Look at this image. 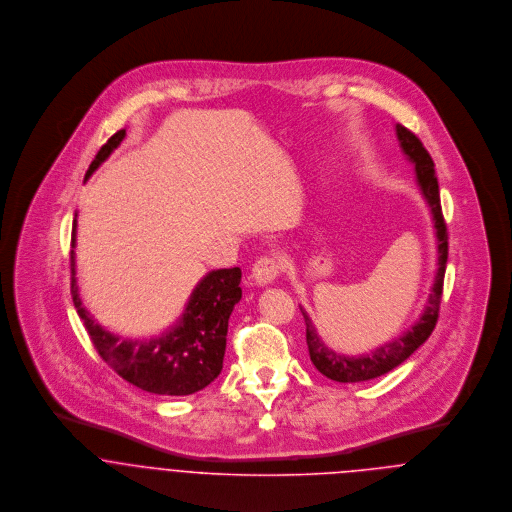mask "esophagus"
<instances>
[{"instance_id":"1","label":"esophagus","mask_w":512,"mask_h":512,"mask_svg":"<svg viewBox=\"0 0 512 512\" xmlns=\"http://www.w3.org/2000/svg\"><path fill=\"white\" fill-rule=\"evenodd\" d=\"M280 276V262L274 256H262L252 266V278L258 286H268Z\"/></svg>"}]
</instances>
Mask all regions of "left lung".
Returning a JSON list of instances; mask_svg holds the SVG:
<instances>
[{
	"label": "left lung",
	"instance_id": "left-lung-1",
	"mask_svg": "<svg viewBox=\"0 0 512 512\" xmlns=\"http://www.w3.org/2000/svg\"><path fill=\"white\" fill-rule=\"evenodd\" d=\"M396 136L402 151L406 157L416 165V181L418 187L430 205L432 219H434V228H436V238H438V272L434 278V288L428 297L426 309L422 317L408 329L404 335L396 337L392 343H386L378 347L376 351L361 355V357H347L331 351L317 335V329L313 327L311 319L307 313L301 309L303 319H305V339H307V349L309 357L315 368L325 374L331 380L337 382H363L376 376H382L390 372L392 368L402 365L420 345L426 343V339L432 335L436 323H438L439 303H441V293H443V276H445V264H447V226L441 213V203H439V185L434 169V161L428 153L424 144L402 124H396Z\"/></svg>",
	"mask_w": 512,
	"mask_h": 512
}]
</instances>
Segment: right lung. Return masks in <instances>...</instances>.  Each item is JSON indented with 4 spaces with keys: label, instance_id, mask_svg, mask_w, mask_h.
Instances as JSON below:
<instances>
[{
    "label": "right lung",
    "instance_id": "1",
    "mask_svg": "<svg viewBox=\"0 0 512 512\" xmlns=\"http://www.w3.org/2000/svg\"><path fill=\"white\" fill-rule=\"evenodd\" d=\"M126 130L116 132L86 171V179L122 144ZM76 217V215H74ZM71 246H76V219ZM240 268L209 272L191 293L183 317L175 327L153 339H120L100 327L80 301L71 250V293L98 355L130 384L163 396H189L209 386L222 370L228 317L240 301Z\"/></svg>",
    "mask_w": 512,
    "mask_h": 512
}]
</instances>
